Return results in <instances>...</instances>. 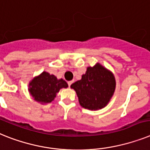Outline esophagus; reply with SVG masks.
<instances>
[{
  "instance_id": "esophagus-1",
  "label": "esophagus",
  "mask_w": 150,
  "mask_h": 150,
  "mask_svg": "<svg viewBox=\"0 0 150 150\" xmlns=\"http://www.w3.org/2000/svg\"><path fill=\"white\" fill-rule=\"evenodd\" d=\"M73 83V81H68V85H69V86L70 87L71 86V85Z\"/></svg>"
}]
</instances>
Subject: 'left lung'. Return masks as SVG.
Segmentation results:
<instances>
[{
	"label": "left lung",
	"mask_w": 150,
	"mask_h": 150,
	"mask_svg": "<svg viewBox=\"0 0 150 150\" xmlns=\"http://www.w3.org/2000/svg\"><path fill=\"white\" fill-rule=\"evenodd\" d=\"M79 98V104L88 110H99L107 106L116 88L114 74L97 63L88 67L81 79L71 85Z\"/></svg>",
	"instance_id": "left-lung-1"
}]
</instances>
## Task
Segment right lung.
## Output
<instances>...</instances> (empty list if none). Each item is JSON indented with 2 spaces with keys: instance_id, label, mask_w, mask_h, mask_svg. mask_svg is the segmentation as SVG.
<instances>
[{
  "instance_id": "right-lung-1",
  "label": "right lung",
  "mask_w": 150,
  "mask_h": 150,
  "mask_svg": "<svg viewBox=\"0 0 150 150\" xmlns=\"http://www.w3.org/2000/svg\"><path fill=\"white\" fill-rule=\"evenodd\" d=\"M67 82L62 79H57L54 75L43 71L29 84V92L37 102L47 104L52 102L59 90L66 88Z\"/></svg>"
}]
</instances>
